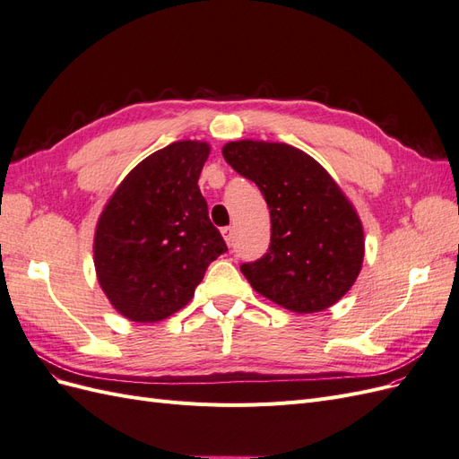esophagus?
Segmentation results:
<instances>
[{
	"instance_id": "1",
	"label": "esophagus",
	"mask_w": 459,
	"mask_h": 459,
	"mask_svg": "<svg viewBox=\"0 0 459 459\" xmlns=\"http://www.w3.org/2000/svg\"><path fill=\"white\" fill-rule=\"evenodd\" d=\"M221 235H224V239L228 245H231V238H233V228L228 226V228H221Z\"/></svg>"
}]
</instances>
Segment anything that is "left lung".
Wrapping results in <instances>:
<instances>
[{"mask_svg":"<svg viewBox=\"0 0 459 459\" xmlns=\"http://www.w3.org/2000/svg\"><path fill=\"white\" fill-rule=\"evenodd\" d=\"M221 155L270 208L268 253L241 264L256 293L297 314L341 300L362 270L364 228L335 179L287 143L230 142Z\"/></svg>","mask_w":459,"mask_h":459,"instance_id":"left-lung-1","label":"left lung"}]
</instances>
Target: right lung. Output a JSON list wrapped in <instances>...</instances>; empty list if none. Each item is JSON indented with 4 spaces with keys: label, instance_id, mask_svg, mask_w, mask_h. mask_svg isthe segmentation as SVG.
Listing matches in <instances>:
<instances>
[{
    "label": "right lung",
    "instance_id": "obj_1",
    "mask_svg": "<svg viewBox=\"0 0 459 459\" xmlns=\"http://www.w3.org/2000/svg\"><path fill=\"white\" fill-rule=\"evenodd\" d=\"M211 147L176 142L122 179L97 221L93 262L110 304L132 322L182 310L228 251L197 186Z\"/></svg>",
    "mask_w": 459,
    "mask_h": 459
}]
</instances>
